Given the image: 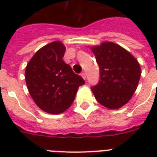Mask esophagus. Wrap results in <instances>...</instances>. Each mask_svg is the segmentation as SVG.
Listing matches in <instances>:
<instances>
[{
  "mask_svg": "<svg viewBox=\"0 0 157 157\" xmlns=\"http://www.w3.org/2000/svg\"><path fill=\"white\" fill-rule=\"evenodd\" d=\"M81 76H82V77H83V79H85V80H86V71H82V72H81Z\"/></svg>",
  "mask_w": 157,
  "mask_h": 157,
  "instance_id": "34e87169",
  "label": "esophagus"
}]
</instances>
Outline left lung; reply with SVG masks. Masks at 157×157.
I'll return each instance as SVG.
<instances>
[{
    "label": "left lung",
    "instance_id": "obj_1",
    "mask_svg": "<svg viewBox=\"0 0 157 157\" xmlns=\"http://www.w3.org/2000/svg\"><path fill=\"white\" fill-rule=\"evenodd\" d=\"M99 67L100 79L91 88L96 100L109 109L126 104L135 92L141 76L137 59L113 42L91 48Z\"/></svg>",
    "mask_w": 157,
    "mask_h": 157
}]
</instances>
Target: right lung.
<instances>
[{
  "mask_svg": "<svg viewBox=\"0 0 157 157\" xmlns=\"http://www.w3.org/2000/svg\"><path fill=\"white\" fill-rule=\"evenodd\" d=\"M66 48L57 40L43 46L26 67L25 80L28 91L40 109L59 114L73 103L79 86L85 84L63 60Z\"/></svg>",
  "mask_w": 157,
  "mask_h": 157,
  "instance_id": "add662e5",
  "label": "right lung"
}]
</instances>
